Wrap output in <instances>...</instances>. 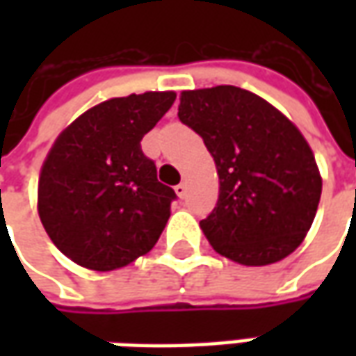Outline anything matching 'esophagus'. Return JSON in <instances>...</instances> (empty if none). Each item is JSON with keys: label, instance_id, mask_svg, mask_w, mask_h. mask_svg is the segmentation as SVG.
<instances>
[{"label": "esophagus", "instance_id": "obj_1", "mask_svg": "<svg viewBox=\"0 0 356 356\" xmlns=\"http://www.w3.org/2000/svg\"><path fill=\"white\" fill-rule=\"evenodd\" d=\"M175 193H177L179 198H185V196H186V183H179V185L175 186Z\"/></svg>", "mask_w": 356, "mask_h": 356}]
</instances>
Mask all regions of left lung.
Returning <instances> with one entry per match:
<instances>
[{
    "label": "left lung",
    "instance_id": "left-lung-1",
    "mask_svg": "<svg viewBox=\"0 0 356 356\" xmlns=\"http://www.w3.org/2000/svg\"><path fill=\"white\" fill-rule=\"evenodd\" d=\"M177 116L216 160L219 200L200 221L213 250L248 267L290 255L311 229L322 193L301 131L265 99L234 86L183 91Z\"/></svg>",
    "mask_w": 356,
    "mask_h": 356
}]
</instances>
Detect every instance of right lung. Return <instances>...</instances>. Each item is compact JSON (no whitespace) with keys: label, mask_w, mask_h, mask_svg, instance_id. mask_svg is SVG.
Instances as JSON below:
<instances>
[{"label":"right lung","mask_w":356,"mask_h":356,"mask_svg":"<svg viewBox=\"0 0 356 356\" xmlns=\"http://www.w3.org/2000/svg\"><path fill=\"white\" fill-rule=\"evenodd\" d=\"M175 101L173 91L116 97L66 127L43 162L38 211L53 244L91 270L148 254L177 196L156 177L140 140Z\"/></svg>","instance_id":"add662e5"}]
</instances>
